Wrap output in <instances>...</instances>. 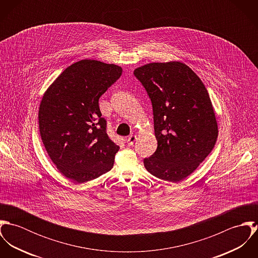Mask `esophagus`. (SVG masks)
Segmentation results:
<instances>
[{"label": "esophagus", "mask_w": 258, "mask_h": 258, "mask_svg": "<svg viewBox=\"0 0 258 258\" xmlns=\"http://www.w3.org/2000/svg\"><path fill=\"white\" fill-rule=\"evenodd\" d=\"M136 139H137V137L135 135H131L126 139V143L128 144V146H132L134 144V142L136 141Z\"/></svg>", "instance_id": "obj_1"}]
</instances>
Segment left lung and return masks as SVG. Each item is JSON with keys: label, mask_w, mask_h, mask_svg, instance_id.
Instances as JSON below:
<instances>
[{"label": "left lung", "mask_w": 258, "mask_h": 258, "mask_svg": "<svg viewBox=\"0 0 258 258\" xmlns=\"http://www.w3.org/2000/svg\"><path fill=\"white\" fill-rule=\"evenodd\" d=\"M153 106L156 152L144 159L153 176L178 183L212 152L219 128L208 90L181 61L151 62L134 71Z\"/></svg>", "instance_id": "obj_1"}]
</instances>
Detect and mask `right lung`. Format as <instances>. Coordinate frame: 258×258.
<instances>
[{
    "label": "right lung",
    "instance_id": "obj_1",
    "mask_svg": "<svg viewBox=\"0 0 258 258\" xmlns=\"http://www.w3.org/2000/svg\"><path fill=\"white\" fill-rule=\"evenodd\" d=\"M122 68L95 59L77 61L44 92L38 108L39 134L57 170L82 184L110 171L119 150L106 133L98 100Z\"/></svg>",
    "mask_w": 258,
    "mask_h": 258
}]
</instances>
